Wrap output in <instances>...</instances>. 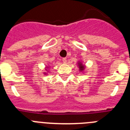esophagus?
Masks as SVG:
<instances>
[{
  "mask_svg": "<svg viewBox=\"0 0 130 130\" xmlns=\"http://www.w3.org/2000/svg\"><path fill=\"white\" fill-rule=\"evenodd\" d=\"M62 61L64 63H66V62H67V59H66V58H63Z\"/></svg>",
  "mask_w": 130,
  "mask_h": 130,
  "instance_id": "34e87169",
  "label": "esophagus"
}]
</instances>
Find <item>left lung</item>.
<instances>
[{"label":"left lung","instance_id":"1","mask_svg":"<svg viewBox=\"0 0 130 130\" xmlns=\"http://www.w3.org/2000/svg\"><path fill=\"white\" fill-rule=\"evenodd\" d=\"M78 66H79V70L80 71H83L84 70H85V66L83 65V64L81 62H79V63H78Z\"/></svg>","mask_w":130,"mask_h":130}]
</instances>
